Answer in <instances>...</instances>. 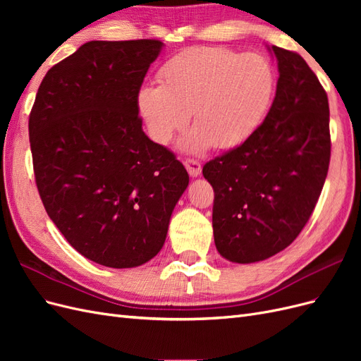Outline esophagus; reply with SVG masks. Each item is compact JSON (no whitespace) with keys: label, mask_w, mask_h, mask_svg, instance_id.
Segmentation results:
<instances>
[{"label":"esophagus","mask_w":361,"mask_h":361,"mask_svg":"<svg viewBox=\"0 0 361 361\" xmlns=\"http://www.w3.org/2000/svg\"><path fill=\"white\" fill-rule=\"evenodd\" d=\"M185 167H187L191 178H197L202 173V166L197 159H185Z\"/></svg>","instance_id":"1"}]
</instances>
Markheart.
Listing matches in <instances>:
<instances>
[{
	"label": "heart",
	"mask_w": 361,
	"mask_h": 361,
	"mask_svg": "<svg viewBox=\"0 0 361 361\" xmlns=\"http://www.w3.org/2000/svg\"><path fill=\"white\" fill-rule=\"evenodd\" d=\"M158 81L159 87H143L138 94L150 137L169 143L191 113L195 130L185 145L191 152L243 145L264 122L276 92V71L267 57L221 47L176 54L162 64Z\"/></svg>",
	"instance_id": "obj_1"
}]
</instances>
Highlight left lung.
I'll return each mask as SVG.
<instances>
[{
	"label": "left lung",
	"instance_id": "1",
	"mask_svg": "<svg viewBox=\"0 0 361 361\" xmlns=\"http://www.w3.org/2000/svg\"><path fill=\"white\" fill-rule=\"evenodd\" d=\"M277 59L274 102L241 146L206 162L215 197V247L224 259L253 264L280 253L300 235L329 173V97L297 52L268 47Z\"/></svg>",
	"mask_w": 361,
	"mask_h": 361
}]
</instances>
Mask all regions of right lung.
<instances>
[{
	"instance_id": "add662e5",
	"label": "right lung",
	"mask_w": 361,
	"mask_h": 361,
	"mask_svg": "<svg viewBox=\"0 0 361 361\" xmlns=\"http://www.w3.org/2000/svg\"><path fill=\"white\" fill-rule=\"evenodd\" d=\"M162 47L155 39L84 43L48 71L30 114L42 203L68 243L104 267L155 257L190 182L138 116L140 87Z\"/></svg>"
}]
</instances>
